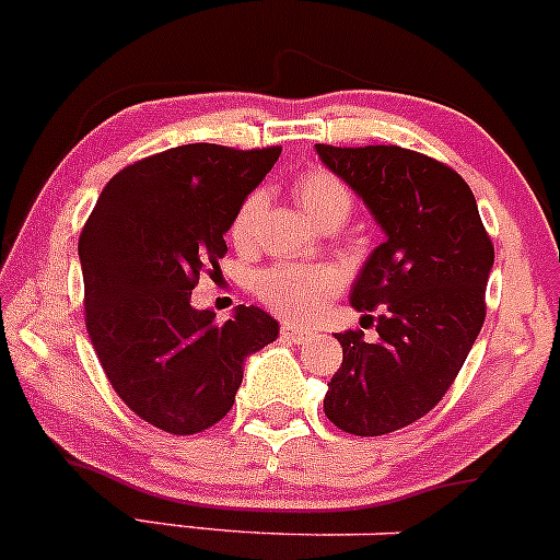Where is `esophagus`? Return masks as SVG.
Listing matches in <instances>:
<instances>
[{"label": "esophagus", "mask_w": 560, "mask_h": 560, "mask_svg": "<svg viewBox=\"0 0 560 560\" xmlns=\"http://www.w3.org/2000/svg\"><path fill=\"white\" fill-rule=\"evenodd\" d=\"M282 339L293 341V345H302V341L310 339V330L293 326V323H282Z\"/></svg>", "instance_id": "34e87169"}]
</instances>
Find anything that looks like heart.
Here are the masks:
<instances>
[{"instance_id":"1","label":"heart","mask_w":560,"mask_h":560,"mask_svg":"<svg viewBox=\"0 0 560 560\" xmlns=\"http://www.w3.org/2000/svg\"><path fill=\"white\" fill-rule=\"evenodd\" d=\"M296 200L312 221H320L326 215L350 213V191L334 176V173L315 167L306 171L296 182ZM264 197L250 195L240 206L232 219V240L237 245H248L256 232V221L261 215ZM341 280L328 267H269L256 278V293L269 310L291 317V320H310L339 293Z\"/></svg>"}]
</instances>
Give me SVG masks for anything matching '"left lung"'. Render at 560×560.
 <instances>
[{
  "instance_id": "left-lung-1",
  "label": "left lung",
  "mask_w": 560,
  "mask_h": 560,
  "mask_svg": "<svg viewBox=\"0 0 560 560\" xmlns=\"http://www.w3.org/2000/svg\"><path fill=\"white\" fill-rule=\"evenodd\" d=\"M315 152L384 232L350 293L358 312H378V339L336 334L345 360L323 411L350 435H387L432 411L465 365L486 317L494 245L470 186L443 162L400 147L315 143Z\"/></svg>"
}]
</instances>
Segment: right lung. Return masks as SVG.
Listing matches in <instances>:
<instances>
[{
    "mask_svg": "<svg viewBox=\"0 0 560 560\" xmlns=\"http://www.w3.org/2000/svg\"><path fill=\"white\" fill-rule=\"evenodd\" d=\"M280 147L186 143L119 171L80 237L85 317L114 393L143 422L195 435L230 413L245 360L280 323L240 304L226 323L191 306V288L226 254L234 213Z\"/></svg>",
    "mask_w": 560,
    "mask_h": 560,
    "instance_id": "add662e5",
    "label": "right lung"
}]
</instances>
